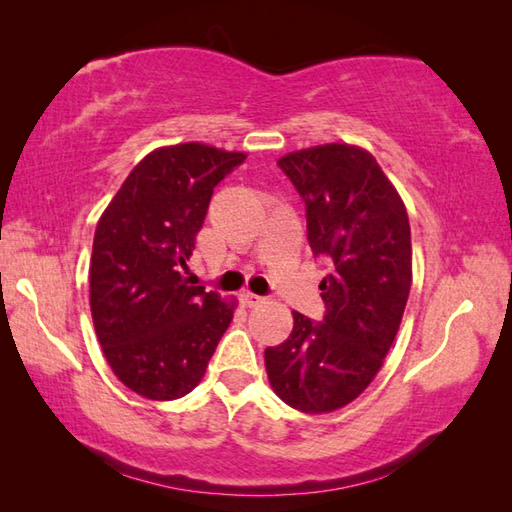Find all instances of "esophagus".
Instances as JSON below:
<instances>
[{"instance_id": "1", "label": "esophagus", "mask_w": 512, "mask_h": 512, "mask_svg": "<svg viewBox=\"0 0 512 512\" xmlns=\"http://www.w3.org/2000/svg\"><path fill=\"white\" fill-rule=\"evenodd\" d=\"M239 299H242V303H244L246 308H255V306H259V303L264 301V297L253 295V292H242V295H239Z\"/></svg>"}]
</instances>
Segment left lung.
I'll return each mask as SVG.
<instances>
[{
	"instance_id": "1",
	"label": "left lung",
	"mask_w": 512,
	"mask_h": 512,
	"mask_svg": "<svg viewBox=\"0 0 512 512\" xmlns=\"http://www.w3.org/2000/svg\"><path fill=\"white\" fill-rule=\"evenodd\" d=\"M277 165L306 202L308 242L330 264L323 323L292 312V332L266 347L275 394L303 413H330L363 394L383 367L411 288L409 215L367 149L325 143Z\"/></svg>"
}]
</instances>
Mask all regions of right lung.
<instances>
[{
  "label": "right lung",
  "instance_id": "add662e5",
  "mask_svg": "<svg viewBox=\"0 0 512 512\" xmlns=\"http://www.w3.org/2000/svg\"><path fill=\"white\" fill-rule=\"evenodd\" d=\"M244 158L204 143L158 147L132 169L96 224L94 330L112 372L138 396H187L233 321L237 299L191 286L182 270L215 184Z\"/></svg>",
  "mask_w": 512,
  "mask_h": 512
}]
</instances>
